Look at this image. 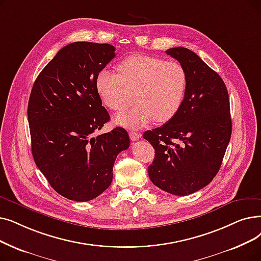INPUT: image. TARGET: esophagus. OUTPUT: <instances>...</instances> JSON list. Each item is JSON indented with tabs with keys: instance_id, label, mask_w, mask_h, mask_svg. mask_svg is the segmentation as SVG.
Returning a JSON list of instances; mask_svg holds the SVG:
<instances>
[{
	"instance_id": "obj_1",
	"label": "esophagus",
	"mask_w": 261,
	"mask_h": 261,
	"mask_svg": "<svg viewBox=\"0 0 261 261\" xmlns=\"http://www.w3.org/2000/svg\"><path fill=\"white\" fill-rule=\"evenodd\" d=\"M129 137H130L131 141H138L139 139H141V134L138 133V132L130 131V132H129Z\"/></svg>"
}]
</instances>
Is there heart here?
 I'll return each mask as SVG.
<instances>
[{"mask_svg": "<svg viewBox=\"0 0 261 261\" xmlns=\"http://www.w3.org/2000/svg\"><path fill=\"white\" fill-rule=\"evenodd\" d=\"M118 74L101 71L96 80L97 92L111 110L121 112L133 101L138 105L115 117L116 123L141 128L155 120L172 119L182 106L188 76L182 65L156 56L135 54L117 66Z\"/></svg>", "mask_w": 261, "mask_h": 261, "instance_id": "b5f03b06", "label": "heart"}]
</instances>
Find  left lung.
<instances>
[{"label":"left lung","mask_w":261,"mask_h":261,"mask_svg":"<svg viewBox=\"0 0 261 261\" xmlns=\"http://www.w3.org/2000/svg\"><path fill=\"white\" fill-rule=\"evenodd\" d=\"M165 52L185 68L187 93L177 114L143 138L155 153L148 166L151 182L185 196L209 185L222 165L232 129L229 98L222 77L193 51L177 47Z\"/></svg>","instance_id":"1"}]
</instances>
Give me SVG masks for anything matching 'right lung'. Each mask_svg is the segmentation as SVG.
<instances>
[{
	"instance_id": "obj_1",
	"label": "right lung",
	"mask_w": 261,
	"mask_h": 261,
	"mask_svg": "<svg viewBox=\"0 0 261 261\" xmlns=\"http://www.w3.org/2000/svg\"><path fill=\"white\" fill-rule=\"evenodd\" d=\"M115 58L109 43L67 44L43 68L28 106L34 161L62 196L88 201L110 187L117 154L129 148L123 128L94 137L110 120L97 92L99 72Z\"/></svg>"
}]
</instances>
